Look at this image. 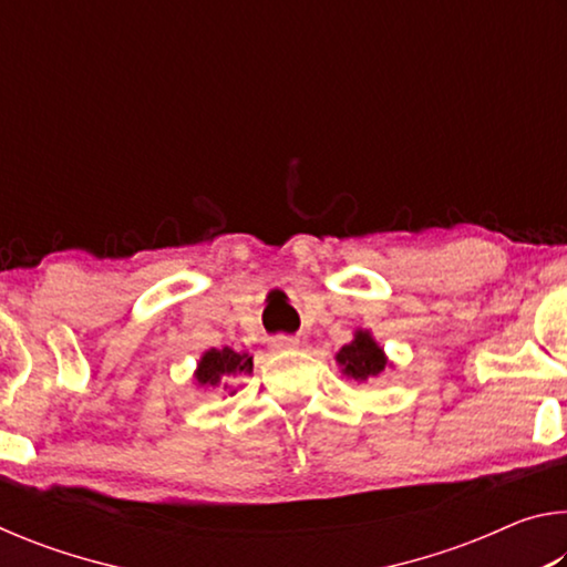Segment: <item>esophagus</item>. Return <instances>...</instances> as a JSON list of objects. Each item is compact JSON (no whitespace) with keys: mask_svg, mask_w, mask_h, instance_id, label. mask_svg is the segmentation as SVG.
Listing matches in <instances>:
<instances>
[{"mask_svg":"<svg viewBox=\"0 0 567 567\" xmlns=\"http://www.w3.org/2000/svg\"><path fill=\"white\" fill-rule=\"evenodd\" d=\"M270 348L272 350H280V352L297 350V348H300V340L292 338V334H277V338L270 340Z\"/></svg>","mask_w":567,"mask_h":567,"instance_id":"esophagus-1","label":"esophagus"}]
</instances>
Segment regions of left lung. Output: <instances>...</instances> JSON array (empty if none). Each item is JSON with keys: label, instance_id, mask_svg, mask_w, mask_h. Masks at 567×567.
Here are the masks:
<instances>
[{"label": "left lung", "instance_id": "left-lung-1", "mask_svg": "<svg viewBox=\"0 0 567 567\" xmlns=\"http://www.w3.org/2000/svg\"><path fill=\"white\" fill-rule=\"evenodd\" d=\"M334 360H338L342 368V375L358 382L380 378L390 364L385 352H382L380 344L372 340V334L368 330L354 332V340L344 344V348L334 354Z\"/></svg>", "mask_w": 567, "mask_h": 567}]
</instances>
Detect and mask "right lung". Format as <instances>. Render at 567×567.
Segmentation results:
<instances>
[{
	"instance_id": "right-lung-1",
	"label": "right lung",
	"mask_w": 567,
	"mask_h": 567,
	"mask_svg": "<svg viewBox=\"0 0 567 567\" xmlns=\"http://www.w3.org/2000/svg\"><path fill=\"white\" fill-rule=\"evenodd\" d=\"M252 372V358L247 352H235L229 348L207 350L197 362L195 380L199 388H217L229 390V380L237 375H249ZM235 395V390L229 392Z\"/></svg>"
}]
</instances>
